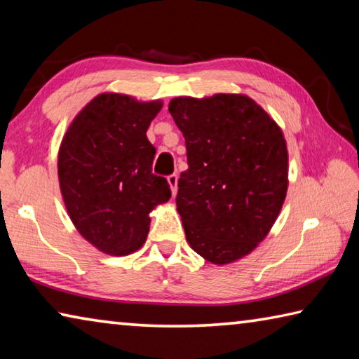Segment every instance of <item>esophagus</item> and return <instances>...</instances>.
<instances>
[{"instance_id":"34e87169","label":"esophagus","mask_w":359,"mask_h":359,"mask_svg":"<svg viewBox=\"0 0 359 359\" xmlns=\"http://www.w3.org/2000/svg\"><path fill=\"white\" fill-rule=\"evenodd\" d=\"M177 180H179V175L177 174H171L168 177V184H169V187H171L172 196H175V194H177Z\"/></svg>"}]
</instances>
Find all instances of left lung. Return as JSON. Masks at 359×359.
Instances as JSON below:
<instances>
[{"mask_svg":"<svg viewBox=\"0 0 359 359\" xmlns=\"http://www.w3.org/2000/svg\"><path fill=\"white\" fill-rule=\"evenodd\" d=\"M169 112L187 145L175 198L187 242L212 264L234 263L269 234L287 198L283 133L241 93L179 96Z\"/></svg>","mask_w":359,"mask_h":359,"instance_id":"1","label":"left lung"}]
</instances>
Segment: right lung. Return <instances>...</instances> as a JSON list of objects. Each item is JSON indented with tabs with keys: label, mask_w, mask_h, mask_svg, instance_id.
Instances as JSON below:
<instances>
[{
	"label": "right lung",
	"mask_w": 359,
	"mask_h": 359,
	"mask_svg": "<svg viewBox=\"0 0 359 359\" xmlns=\"http://www.w3.org/2000/svg\"><path fill=\"white\" fill-rule=\"evenodd\" d=\"M163 101L106 92L87 102L58 150V182L79 234L100 252L123 257L147 239L150 212L168 203L165 177L151 174L149 126Z\"/></svg>",
	"instance_id": "obj_1"
}]
</instances>
